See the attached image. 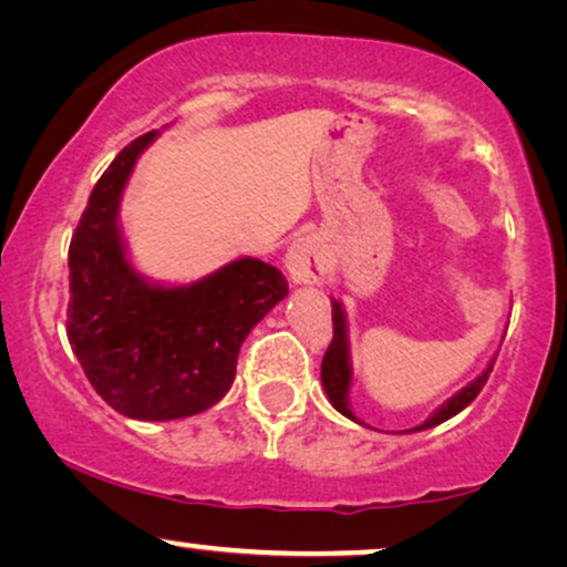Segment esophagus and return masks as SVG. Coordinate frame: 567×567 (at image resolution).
Segmentation results:
<instances>
[{"label": "esophagus", "mask_w": 567, "mask_h": 567, "mask_svg": "<svg viewBox=\"0 0 567 567\" xmlns=\"http://www.w3.org/2000/svg\"><path fill=\"white\" fill-rule=\"evenodd\" d=\"M286 270L293 284H320L328 274V258L320 243L312 237H299L286 252Z\"/></svg>", "instance_id": "esophagus-1"}]
</instances>
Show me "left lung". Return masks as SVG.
I'll return each mask as SVG.
<instances>
[{
    "label": "left lung",
    "instance_id": "1",
    "mask_svg": "<svg viewBox=\"0 0 567 567\" xmlns=\"http://www.w3.org/2000/svg\"><path fill=\"white\" fill-rule=\"evenodd\" d=\"M493 371V361L491 367H487L483 374H480L475 382H470L464 386L462 392H456L452 400H446L444 405H441L436 413H433L429 421L423 425H415V429H410L408 433L413 431H425V429H433V425L449 421V417H454L456 413H462L464 408L470 405L472 400L477 398L480 390H483L487 377H491ZM322 386L324 392H328V398L332 402V408L338 410V413H343L346 417H351V421L361 423L359 417L353 415L351 410V402H348V390H351V361H348V332H346V315H343V307H340V301L332 299V340L328 346V351H324V359H322Z\"/></svg>",
    "mask_w": 567,
    "mask_h": 567
}]
</instances>
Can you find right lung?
Masks as SVG:
<instances>
[{"label": "right lung", "instance_id": "obj_1", "mask_svg": "<svg viewBox=\"0 0 567 567\" xmlns=\"http://www.w3.org/2000/svg\"><path fill=\"white\" fill-rule=\"evenodd\" d=\"M157 131L123 146L90 193L69 245L66 338L90 384L136 421H173L216 405L250 330L289 293L268 262L239 258L188 286L146 284L118 229L121 193Z\"/></svg>", "mask_w": 567, "mask_h": 567}]
</instances>
